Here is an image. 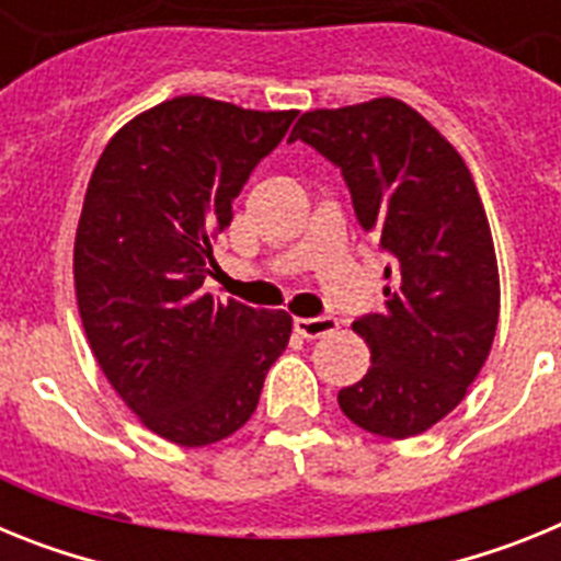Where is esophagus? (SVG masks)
I'll list each match as a JSON object with an SVG mask.
<instances>
[{"instance_id": "34e87169", "label": "esophagus", "mask_w": 561, "mask_h": 561, "mask_svg": "<svg viewBox=\"0 0 561 561\" xmlns=\"http://www.w3.org/2000/svg\"><path fill=\"white\" fill-rule=\"evenodd\" d=\"M336 317L323 314V317H295V331L306 340H320L325 334H334L336 331Z\"/></svg>"}]
</instances>
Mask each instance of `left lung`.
Masks as SVG:
<instances>
[{"label": "left lung", "instance_id": "8db88e82", "mask_svg": "<svg viewBox=\"0 0 561 561\" xmlns=\"http://www.w3.org/2000/svg\"><path fill=\"white\" fill-rule=\"evenodd\" d=\"M289 140L340 168L362 230L393 257L385 309L354 320L370 368L340 390L342 413L381 438L424 433L458 408L497 331V257L472 173L396 98L300 114Z\"/></svg>", "mask_w": 561, "mask_h": 561}]
</instances>
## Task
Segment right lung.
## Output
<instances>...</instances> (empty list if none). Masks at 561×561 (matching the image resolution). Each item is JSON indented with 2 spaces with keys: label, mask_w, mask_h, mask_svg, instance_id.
I'll use <instances>...</instances> for the list:
<instances>
[{
  "label": "right lung",
  "mask_w": 561,
  "mask_h": 561,
  "mask_svg": "<svg viewBox=\"0 0 561 561\" xmlns=\"http://www.w3.org/2000/svg\"><path fill=\"white\" fill-rule=\"evenodd\" d=\"M297 112L182 95L103 148L76 232V295L98 365L151 433L207 447L255 413L289 345L286 311L202 291L232 199Z\"/></svg>",
  "instance_id": "add662e5"
}]
</instances>
